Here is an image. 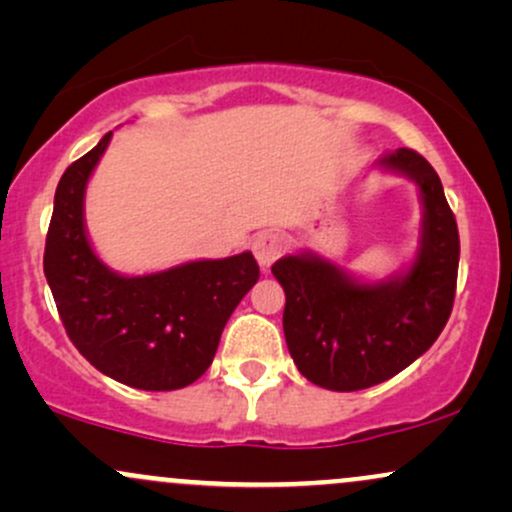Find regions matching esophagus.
Masks as SVG:
<instances>
[{
  "mask_svg": "<svg viewBox=\"0 0 512 512\" xmlns=\"http://www.w3.org/2000/svg\"><path fill=\"white\" fill-rule=\"evenodd\" d=\"M284 248H286L284 238H281L279 233H272V231L260 233V236L252 240V255H255V260L260 262L262 269H267L269 264H272L276 257L281 255V252H284Z\"/></svg>",
  "mask_w": 512,
  "mask_h": 512,
  "instance_id": "34e87169",
  "label": "esophagus"
}]
</instances>
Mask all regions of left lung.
Segmentation results:
<instances>
[{"mask_svg": "<svg viewBox=\"0 0 512 512\" xmlns=\"http://www.w3.org/2000/svg\"><path fill=\"white\" fill-rule=\"evenodd\" d=\"M375 168L419 187L424 216L409 267L366 281L310 250L272 264L286 293L284 337L293 363L310 383L334 392L385 383L426 354L455 301L460 236L438 173L411 149L380 156Z\"/></svg>", "mask_w": 512, "mask_h": 512, "instance_id": "8db88e82", "label": "left lung"}]
</instances>
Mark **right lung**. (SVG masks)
<instances>
[{"instance_id":"obj_1","label":"right lung","mask_w":512,"mask_h":512,"mask_svg":"<svg viewBox=\"0 0 512 512\" xmlns=\"http://www.w3.org/2000/svg\"><path fill=\"white\" fill-rule=\"evenodd\" d=\"M113 132L64 170L45 240V279L79 354L117 383L180 390L214 361L223 327L260 279L252 252L129 276L93 250L86 185Z\"/></svg>"}]
</instances>
